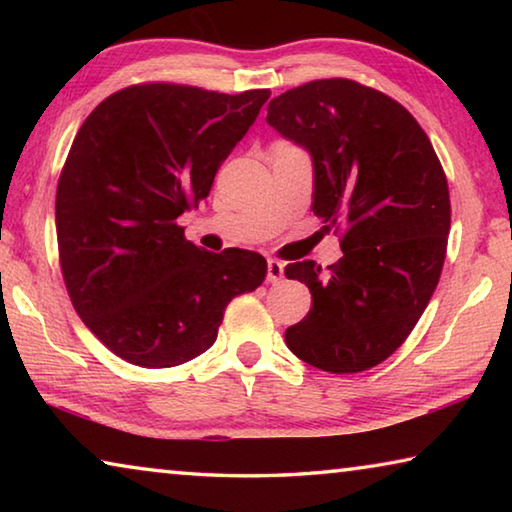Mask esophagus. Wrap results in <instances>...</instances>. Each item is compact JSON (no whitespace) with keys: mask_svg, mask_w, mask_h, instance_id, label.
I'll return each instance as SVG.
<instances>
[{"mask_svg":"<svg viewBox=\"0 0 512 512\" xmlns=\"http://www.w3.org/2000/svg\"><path fill=\"white\" fill-rule=\"evenodd\" d=\"M268 282H280L284 277V264L280 262V259H268Z\"/></svg>","mask_w":512,"mask_h":512,"instance_id":"obj_1","label":"esophagus"}]
</instances>
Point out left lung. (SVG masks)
Listing matches in <instances>:
<instances>
[{
    "label": "left lung",
    "instance_id": "1",
    "mask_svg": "<svg viewBox=\"0 0 512 512\" xmlns=\"http://www.w3.org/2000/svg\"><path fill=\"white\" fill-rule=\"evenodd\" d=\"M268 126L314 160V203L343 257L284 266L311 309L284 332L309 366L350 375L409 339L438 287L452 223L449 187L427 133L402 103L350 79H320L268 103Z\"/></svg>",
    "mask_w": 512,
    "mask_h": 512
}]
</instances>
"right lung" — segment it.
Masks as SVG:
<instances>
[{
    "mask_svg": "<svg viewBox=\"0 0 512 512\" xmlns=\"http://www.w3.org/2000/svg\"><path fill=\"white\" fill-rule=\"evenodd\" d=\"M268 97L137 83L103 99L76 133L56 189L60 271L85 327L133 366L196 359L230 300L264 282L262 255L207 253L178 216L207 198Z\"/></svg>",
    "mask_w": 512,
    "mask_h": 512,
    "instance_id": "obj_1",
    "label": "right lung"
}]
</instances>
